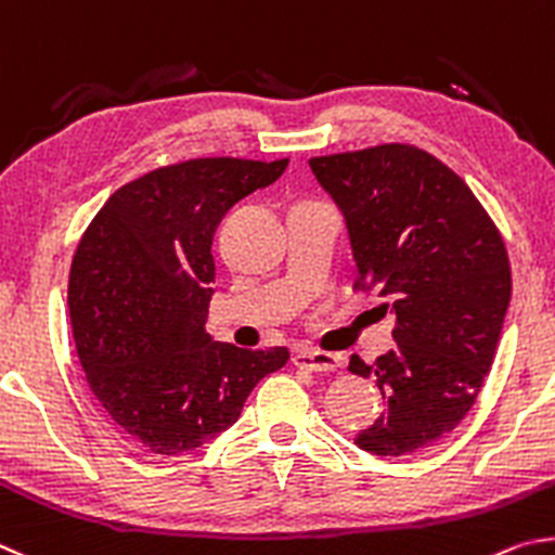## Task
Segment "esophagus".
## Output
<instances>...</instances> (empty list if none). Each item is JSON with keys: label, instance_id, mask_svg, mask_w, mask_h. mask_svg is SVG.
Instances as JSON below:
<instances>
[{"label": "esophagus", "instance_id": "obj_1", "mask_svg": "<svg viewBox=\"0 0 555 555\" xmlns=\"http://www.w3.org/2000/svg\"><path fill=\"white\" fill-rule=\"evenodd\" d=\"M293 363L302 371H312V373H328L336 371L341 365V358L334 353H324V351H314V348H302L293 356Z\"/></svg>", "mask_w": 555, "mask_h": 555}]
</instances>
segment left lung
Segmentation results:
<instances>
[{
	"instance_id": "8db88e82",
	"label": "left lung",
	"mask_w": 555,
	"mask_h": 555,
	"mask_svg": "<svg viewBox=\"0 0 555 555\" xmlns=\"http://www.w3.org/2000/svg\"><path fill=\"white\" fill-rule=\"evenodd\" d=\"M309 168L346 219L356 287L380 289L395 317L392 351L348 363L385 400L356 446L416 453L461 424L490 371L512 297L507 248L468 184L414 145L319 155Z\"/></svg>"
}]
</instances>
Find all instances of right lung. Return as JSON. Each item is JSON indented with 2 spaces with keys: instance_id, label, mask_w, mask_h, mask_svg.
Returning <instances> with one entry per match:
<instances>
[{
  "instance_id": "add662e5",
  "label": "right lung",
  "mask_w": 555,
  "mask_h": 555,
  "mask_svg": "<svg viewBox=\"0 0 555 555\" xmlns=\"http://www.w3.org/2000/svg\"><path fill=\"white\" fill-rule=\"evenodd\" d=\"M283 160L197 158L116 190L77 246L67 285L87 383L116 426L151 453L194 451L238 420L287 348L246 351L204 332L211 241L233 204Z\"/></svg>"
}]
</instances>
